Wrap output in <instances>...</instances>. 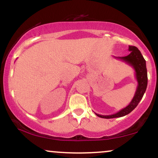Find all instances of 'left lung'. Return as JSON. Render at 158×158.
<instances>
[{"label": "left lung", "mask_w": 158, "mask_h": 158, "mask_svg": "<svg viewBox=\"0 0 158 158\" xmlns=\"http://www.w3.org/2000/svg\"><path fill=\"white\" fill-rule=\"evenodd\" d=\"M128 51H130L129 55L123 57H114L116 59H120L125 62L129 64L134 68L135 72V77L137 81V90L134 96L133 99L131 102L127 106L126 108H123L119 111L117 113L111 114V115H101L97 113L96 115L101 118L110 119V118H117V117H121L123 116H126L127 114L133 110L137 106L139 101L142 99L146 92V88H147L148 83V77H147V69H146V60L144 59L141 52L138 50V48L135 46H128Z\"/></svg>", "instance_id": "left-lung-1"}]
</instances>
